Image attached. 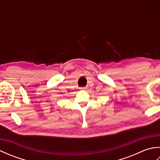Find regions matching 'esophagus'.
Instances as JSON below:
<instances>
[{"label":"esophagus","instance_id":"34e87169","mask_svg":"<svg viewBox=\"0 0 160 160\" xmlns=\"http://www.w3.org/2000/svg\"><path fill=\"white\" fill-rule=\"evenodd\" d=\"M81 89H82V90H86V89H87V87H82V88H81Z\"/></svg>","mask_w":160,"mask_h":160}]
</instances>
